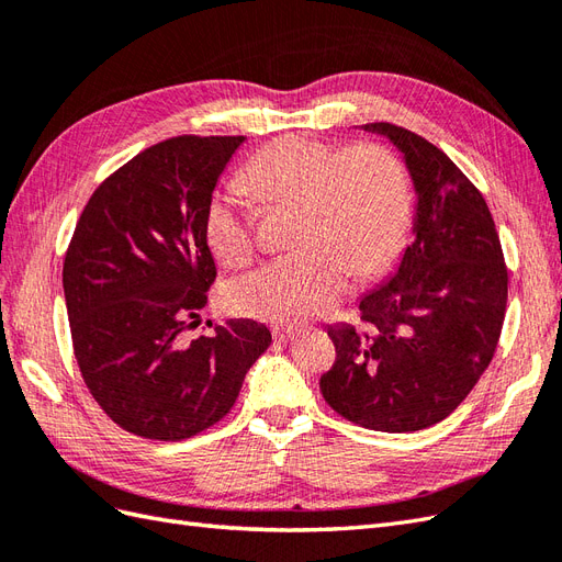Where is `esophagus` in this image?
Segmentation results:
<instances>
[{
    "instance_id": "1",
    "label": "esophagus",
    "mask_w": 562,
    "mask_h": 562,
    "mask_svg": "<svg viewBox=\"0 0 562 562\" xmlns=\"http://www.w3.org/2000/svg\"><path fill=\"white\" fill-rule=\"evenodd\" d=\"M297 335H300V330H295V328H274V342L285 345V342H291V339H295Z\"/></svg>"
}]
</instances>
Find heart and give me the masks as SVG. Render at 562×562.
<instances>
[{"label": "heart", "mask_w": 562, "mask_h": 562, "mask_svg": "<svg viewBox=\"0 0 562 562\" xmlns=\"http://www.w3.org/2000/svg\"><path fill=\"white\" fill-rule=\"evenodd\" d=\"M239 182L262 206L293 203L295 252L236 281L234 312L274 323H302L328 312L351 277H375L394 258L411 215L401 159L384 145L337 147L283 135L246 161ZM206 241L215 258L236 267L255 248L250 215L234 190L211 196Z\"/></svg>", "instance_id": "1"}]
</instances>
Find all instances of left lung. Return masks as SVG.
Returning a JSON list of instances; mask_svg holds the SVG:
<instances>
[{
  "instance_id": "obj_1",
  "label": "left lung",
  "mask_w": 562,
  "mask_h": 562,
  "mask_svg": "<svg viewBox=\"0 0 562 562\" xmlns=\"http://www.w3.org/2000/svg\"><path fill=\"white\" fill-rule=\"evenodd\" d=\"M401 155L415 190L413 241L359 302L368 330L333 326L337 359L321 394L372 431L407 434L446 419L495 356L508 271L483 194L422 135L366 124Z\"/></svg>"
}]
</instances>
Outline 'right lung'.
Masks as SVG:
<instances>
[{"label":"right lung","mask_w":562,"mask_h":562,"mask_svg":"<svg viewBox=\"0 0 562 562\" xmlns=\"http://www.w3.org/2000/svg\"><path fill=\"white\" fill-rule=\"evenodd\" d=\"M244 140L180 135L140 151L93 192L67 248L63 291L81 378L135 436L182 440L213 427L271 345L250 318L182 335L215 281L206 206Z\"/></svg>","instance_id":"obj_1"}]
</instances>
